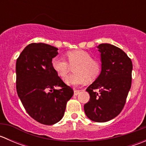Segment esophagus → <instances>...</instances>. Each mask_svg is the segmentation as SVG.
I'll return each instance as SVG.
<instances>
[{
    "instance_id": "obj_1",
    "label": "esophagus",
    "mask_w": 146,
    "mask_h": 146,
    "mask_svg": "<svg viewBox=\"0 0 146 146\" xmlns=\"http://www.w3.org/2000/svg\"><path fill=\"white\" fill-rule=\"evenodd\" d=\"M80 92V90H74V95H78Z\"/></svg>"
}]
</instances>
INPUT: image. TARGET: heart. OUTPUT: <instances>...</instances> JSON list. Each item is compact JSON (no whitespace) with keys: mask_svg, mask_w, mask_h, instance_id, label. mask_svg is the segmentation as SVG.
I'll return each mask as SVG.
<instances>
[{"mask_svg":"<svg viewBox=\"0 0 146 146\" xmlns=\"http://www.w3.org/2000/svg\"><path fill=\"white\" fill-rule=\"evenodd\" d=\"M69 63L74 66L75 73L68 76L66 79L67 85L78 86L82 85L86 80L92 81L95 80L100 73L101 66L99 61L92 58V56L84 50H73L66 54ZM51 66L56 73L61 78H64L70 70V65L62 57H54L51 60Z\"/></svg>","mask_w":146,"mask_h":146,"instance_id":"heart-1","label":"heart"}]
</instances>
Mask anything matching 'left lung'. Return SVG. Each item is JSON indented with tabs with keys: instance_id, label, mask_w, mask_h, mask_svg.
Masks as SVG:
<instances>
[{
	"instance_id": "1",
	"label": "left lung",
	"mask_w": 146,
	"mask_h": 146,
	"mask_svg": "<svg viewBox=\"0 0 146 146\" xmlns=\"http://www.w3.org/2000/svg\"><path fill=\"white\" fill-rule=\"evenodd\" d=\"M98 48L101 73L87 88L90 98L84 105V110L90 120L106 122L118 116L124 107L131 86L133 65L127 54L115 46L101 44Z\"/></svg>"
}]
</instances>
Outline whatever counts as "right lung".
Returning a JSON list of instances; mask_svg holds the SVG:
<instances>
[{
	"instance_id": "obj_1",
	"label": "right lung",
	"mask_w": 146,
	"mask_h": 146,
	"mask_svg": "<svg viewBox=\"0 0 146 146\" xmlns=\"http://www.w3.org/2000/svg\"><path fill=\"white\" fill-rule=\"evenodd\" d=\"M58 48L44 43L27 45L16 62V89L29 116L45 125L63 118L73 90L63 82L51 66ZM55 86H61L56 90Z\"/></svg>"
}]
</instances>
